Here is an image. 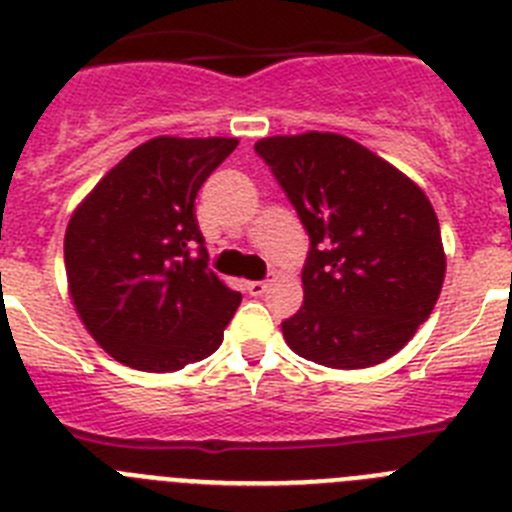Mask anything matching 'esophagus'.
Wrapping results in <instances>:
<instances>
[{
    "label": "esophagus",
    "instance_id": "esophagus-1",
    "mask_svg": "<svg viewBox=\"0 0 512 512\" xmlns=\"http://www.w3.org/2000/svg\"><path fill=\"white\" fill-rule=\"evenodd\" d=\"M246 289H248V295H251V297H261L266 289H269V282H248Z\"/></svg>",
    "mask_w": 512,
    "mask_h": 512
}]
</instances>
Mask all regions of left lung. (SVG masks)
<instances>
[{"label": "left lung", "mask_w": 512, "mask_h": 512, "mask_svg": "<svg viewBox=\"0 0 512 512\" xmlns=\"http://www.w3.org/2000/svg\"><path fill=\"white\" fill-rule=\"evenodd\" d=\"M259 153L300 215L305 302L282 323L297 356L364 369L395 356L443 287L441 228L423 189L336 133L261 138Z\"/></svg>", "instance_id": "left-lung-1"}]
</instances>
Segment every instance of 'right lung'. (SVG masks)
<instances>
[{"label":"right lung","mask_w":512,"mask_h":512,"mask_svg":"<svg viewBox=\"0 0 512 512\" xmlns=\"http://www.w3.org/2000/svg\"><path fill=\"white\" fill-rule=\"evenodd\" d=\"M235 146V138L148 140L71 215L63 238L71 300L120 364L176 372L223 343L241 295L207 269L194 200Z\"/></svg>","instance_id":"obj_1"}]
</instances>
